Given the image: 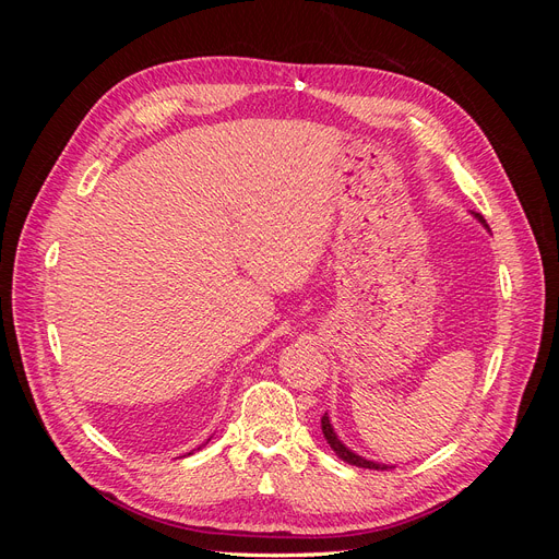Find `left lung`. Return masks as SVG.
Here are the masks:
<instances>
[{
    "mask_svg": "<svg viewBox=\"0 0 559 559\" xmlns=\"http://www.w3.org/2000/svg\"><path fill=\"white\" fill-rule=\"evenodd\" d=\"M478 218V222L485 226V228H489L487 224H485V218L480 216V214H473ZM321 431H324V438H326V443L333 448V452L341 456L343 462H347V464H352V466H359V468H376V471H384V468H389L386 464H378V462H370V460H366V456H359L357 452H352L341 438L335 436V431H333V427H331V419H329V415H324L321 417Z\"/></svg>",
    "mask_w": 559,
    "mask_h": 559,
    "instance_id": "obj_1",
    "label": "left lung"
}]
</instances>
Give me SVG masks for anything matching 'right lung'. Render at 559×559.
Here are the masks:
<instances>
[{
	"mask_svg": "<svg viewBox=\"0 0 559 559\" xmlns=\"http://www.w3.org/2000/svg\"><path fill=\"white\" fill-rule=\"evenodd\" d=\"M198 450H200V448H198ZM189 454H193V452H189Z\"/></svg>",
	"mask_w": 559,
	"mask_h": 559,
	"instance_id": "obj_1",
	"label": "right lung"
}]
</instances>
